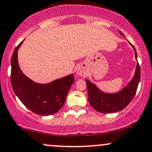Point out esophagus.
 <instances>
[{"mask_svg": "<svg viewBox=\"0 0 152 152\" xmlns=\"http://www.w3.org/2000/svg\"><path fill=\"white\" fill-rule=\"evenodd\" d=\"M77 74L78 75V76H83V74H84V71H83V70L82 69H78L77 70Z\"/></svg>", "mask_w": 152, "mask_h": 152, "instance_id": "34e87169", "label": "esophagus"}]
</instances>
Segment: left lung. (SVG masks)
<instances>
[{
    "instance_id": "left-lung-1",
    "label": "left lung",
    "mask_w": 152,
    "mask_h": 152,
    "mask_svg": "<svg viewBox=\"0 0 152 152\" xmlns=\"http://www.w3.org/2000/svg\"><path fill=\"white\" fill-rule=\"evenodd\" d=\"M119 33L121 35V31ZM135 52V57L137 58V53L135 48L132 45ZM141 77V69L139 63L136 68L135 75L123 90L116 94L103 93L94 83L86 80L88 90V102L94 109L101 113L109 114L123 110L129 105L135 96L138 85Z\"/></svg>"
}]
</instances>
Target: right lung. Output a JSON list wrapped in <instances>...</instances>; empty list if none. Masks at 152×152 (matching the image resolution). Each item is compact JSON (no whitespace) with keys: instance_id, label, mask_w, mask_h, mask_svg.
I'll return each instance as SVG.
<instances>
[{"instance_id":"right-lung-1","label":"right lung","mask_w":152,"mask_h":152,"mask_svg":"<svg viewBox=\"0 0 152 152\" xmlns=\"http://www.w3.org/2000/svg\"><path fill=\"white\" fill-rule=\"evenodd\" d=\"M23 41L15 47L11 58L10 82L13 91L24 106L35 114L42 116L56 114L65 103L68 92L74 82V75L48 84L32 81L23 74L18 64V50Z\"/></svg>"}]
</instances>
